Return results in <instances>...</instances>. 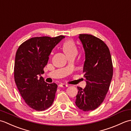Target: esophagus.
Listing matches in <instances>:
<instances>
[{
	"label": "esophagus",
	"instance_id": "esophagus-1",
	"mask_svg": "<svg viewBox=\"0 0 131 131\" xmlns=\"http://www.w3.org/2000/svg\"><path fill=\"white\" fill-rule=\"evenodd\" d=\"M59 87H68V85L66 84H59Z\"/></svg>",
	"mask_w": 131,
	"mask_h": 131
}]
</instances>
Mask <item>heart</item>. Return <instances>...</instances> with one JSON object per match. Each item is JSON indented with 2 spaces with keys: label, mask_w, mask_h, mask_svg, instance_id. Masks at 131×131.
Masks as SVG:
<instances>
[{
  "label": "heart",
  "mask_w": 131,
  "mask_h": 131,
  "mask_svg": "<svg viewBox=\"0 0 131 131\" xmlns=\"http://www.w3.org/2000/svg\"><path fill=\"white\" fill-rule=\"evenodd\" d=\"M62 48L65 53L69 55L72 53L77 52V48L74 41L71 40H68L63 43Z\"/></svg>",
  "instance_id": "obj_1"
}]
</instances>
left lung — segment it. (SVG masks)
I'll return each instance as SVG.
<instances>
[{"label": "left lung", "instance_id": "8db88e82", "mask_svg": "<svg viewBox=\"0 0 131 131\" xmlns=\"http://www.w3.org/2000/svg\"><path fill=\"white\" fill-rule=\"evenodd\" d=\"M85 52L83 66L85 88L78 87L75 104L84 112L93 110L101 105L109 89L113 74L110 52L104 41L90 34H79Z\"/></svg>", "mask_w": 131, "mask_h": 131}]
</instances>
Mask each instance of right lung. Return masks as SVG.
Returning a JSON list of instances; mask_svg holds the SVG:
<instances>
[{
  "instance_id": "obj_1",
  "label": "right lung",
  "mask_w": 131,
  "mask_h": 131,
  "mask_svg": "<svg viewBox=\"0 0 131 131\" xmlns=\"http://www.w3.org/2000/svg\"><path fill=\"white\" fill-rule=\"evenodd\" d=\"M65 38H30L22 43L16 52L14 66L15 81L27 105L37 111L45 110L52 105L57 85L48 84L41 75L54 47Z\"/></svg>"
}]
</instances>
